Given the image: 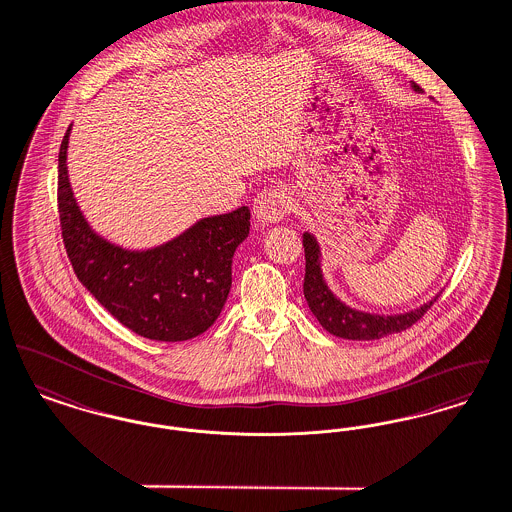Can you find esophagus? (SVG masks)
<instances>
[{
	"label": "esophagus",
	"mask_w": 512,
	"mask_h": 512,
	"mask_svg": "<svg viewBox=\"0 0 512 512\" xmlns=\"http://www.w3.org/2000/svg\"><path fill=\"white\" fill-rule=\"evenodd\" d=\"M291 212V200L287 190L281 187L262 190L254 200V216L260 225L277 223Z\"/></svg>",
	"instance_id": "34e87169"
}]
</instances>
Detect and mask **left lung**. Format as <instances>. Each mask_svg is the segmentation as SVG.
Segmentation results:
<instances>
[{
	"instance_id": "1",
	"label": "left lung",
	"mask_w": 512,
	"mask_h": 512,
	"mask_svg": "<svg viewBox=\"0 0 512 512\" xmlns=\"http://www.w3.org/2000/svg\"><path fill=\"white\" fill-rule=\"evenodd\" d=\"M412 88L420 92V86L416 82H412ZM302 246L306 256L304 298L312 314L318 318V322L322 323L323 329L335 337L350 339V341H372L391 333H401L418 322L439 296L431 298L430 302L422 304L416 310H410L406 314H395V316H379V314L354 310L329 291L322 275V252L316 237L310 233H304Z\"/></svg>"
}]
</instances>
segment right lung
Masks as SVG:
<instances>
[{
  "label": "right lung",
  "instance_id": "1",
  "mask_svg": "<svg viewBox=\"0 0 512 512\" xmlns=\"http://www.w3.org/2000/svg\"><path fill=\"white\" fill-rule=\"evenodd\" d=\"M71 125L59 148L61 235L79 281L113 318L140 337L177 343L204 333L231 291V264L250 231L243 206L204 217L169 243L127 250L100 237L82 216L67 175Z\"/></svg>",
  "mask_w": 512,
  "mask_h": 512
}]
</instances>
